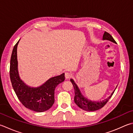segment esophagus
<instances>
[{
  "instance_id": "esophagus-1",
  "label": "esophagus",
  "mask_w": 133,
  "mask_h": 133,
  "mask_svg": "<svg viewBox=\"0 0 133 133\" xmlns=\"http://www.w3.org/2000/svg\"><path fill=\"white\" fill-rule=\"evenodd\" d=\"M65 76L66 79H69V77H71L72 76V74L69 72H65Z\"/></svg>"
}]
</instances>
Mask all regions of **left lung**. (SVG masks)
Listing matches in <instances>:
<instances>
[{
	"label": "left lung",
	"mask_w": 133,
	"mask_h": 133,
	"mask_svg": "<svg viewBox=\"0 0 133 133\" xmlns=\"http://www.w3.org/2000/svg\"><path fill=\"white\" fill-rule=\"evenodd\" d=\"M102 40H108V41L116 43V41H115L113 37L107 32H104ZM71 82H72V84H73L75 90L74 101L75 104L79 108H81V109L86 111H94L102 108L107 103L109 99L111 98L115 91L114 90L111 94V96H109L107 98L102 100V101H91V100L87 99V98L83 96L81 91H80L78 87H77L76 84L75 83L73 79H71Z\"/></svg>",
	"instance_id": "obj_1"
}]
</instances>
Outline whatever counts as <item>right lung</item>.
I'll list each match as a JSON object with an SVG mask.
<instances>
[{
  "label": "right lung",
  "instance_id": "add662e5",
  "mask_svg": "<svg viewBox=\"0 0 133 133\" xmlns=\"http://www.w3.org/2000/svg\"><path fill=\"white\" fill-rule=\"evenodd\" d=\"M19 41L14 47L10 59V77L12 88L24 107L35 112L46 111L53 105L55 89L64 81L65 74L51 77L38 87L28 86L20 79L18 72L17 49Z\"/></svg>",
  "mask_w": 133,
  "mask_h": 133
}]
</instances>
